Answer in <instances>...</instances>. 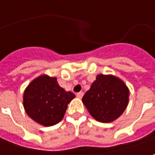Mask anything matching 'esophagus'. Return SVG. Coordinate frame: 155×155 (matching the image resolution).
Here are the masks:
<instances>
[{"label":"esophagus","instance_id":"34e87169","mask_svg":"<svg viewBox=\"0 0 155 155\" xmlns=\"http://www.w3.org/2000/svg\"><path fill=\"white\" fill-rule=\"evenodd\" d=\"M83 95H84V93L83 92H80V93H78L77 94V98L79 99H81L83 97Z\"/></svg>","mask_w":155,"mask_h":155}]
</instances>
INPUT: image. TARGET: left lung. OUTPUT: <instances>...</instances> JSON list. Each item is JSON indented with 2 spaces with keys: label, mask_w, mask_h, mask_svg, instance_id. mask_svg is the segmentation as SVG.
<instances>
[{
  "label": "left lung",
  "mask_w": 155,
  "mask_h": 155,
  "mask_svg": "<svg viewBox=\"0 0 155 155\" xmlns=\"http://www.w3.org/2000/svg\"><path fill=\"white\" fill-rule=\"evenodd\" d=\"M130 90L120 78L112 74H98L82 102L90 115L100 123L117 119L128 106Z\"/></svg>",
  "instance_id": "1"
}]
</instances>
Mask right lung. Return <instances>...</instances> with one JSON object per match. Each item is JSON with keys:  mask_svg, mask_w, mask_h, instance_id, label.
<instances>
[{"mask_svg": "<svg viewBox=\"0 0 155 155\" xmlns=\"http://www.w3.org/2000/svg\"><path fill=\"white\" fill-rule=\"evenodd\" d=\"M75 95L61 87L56 77L41 74L26 87L23 94V106L30 117L45 127L58 124L63 118Z\"/></svg>", "mask_w": 155, "mask_h": 155, "instance_id": "1", "label": "right lung"}]
</instances>
